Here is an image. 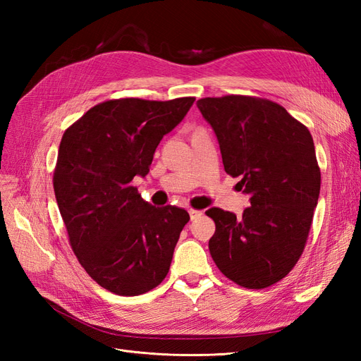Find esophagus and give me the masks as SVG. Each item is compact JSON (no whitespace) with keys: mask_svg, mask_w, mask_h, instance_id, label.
Masks as SVG:
<instances>
[{"mask_svg":"<svg viewBox=\"0 0 361 361\" xmlns=\"http://www.w3.org/2000/svg\"><path fill=\"white\" fill-rule=\"evenodd\" d=\"M190 212V218H191V221H194V220H197V218H200L202 216V211H195V209H190L188 211Z\"/></svg>","mask_w":361,"mask_h":361,"instance_id":"1","label":"esophagus"}]
</instances>
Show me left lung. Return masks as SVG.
<instances>
[{
    "label": "left lung",
    "instance_id": "1",
    "mask_svg": "<svg viewBox=\"0 0 361 361\" xmlns=\"http://www.w3.org/2000/svg\"><path fill=\"white\" fill-rule=\"evenodd\" d=\"M197 108L216 135L227 174L250 206L211 207V256L236 285L264 289L297 264L318 204L321 171L309 129L281 105L251 96L204 97Z\"/></svg>",
    "mask_w": 361,
    "mask_h": 361
}]
</instances>
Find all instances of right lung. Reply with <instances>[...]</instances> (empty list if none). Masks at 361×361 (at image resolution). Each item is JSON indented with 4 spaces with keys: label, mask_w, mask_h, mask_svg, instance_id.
<instances>
[{
    "label": "right lung",
    "mask_w": 361,
    "mask_h": 361,
    "mask_svg": "<svg viewBox=\"0 0 361 361\" xmlns=\"http://www.w3.org/2000/svg\"><path fill=\"white\" fill-rule=\"evenodd\" d=\"M195 97L106 101L63 134L54 192L80 264L97 285L125 297L166 279L188 212L155 207L130 185L149 173L162 137L176 128Z\"/></svg>",
    "instance_id": "right-lung-1"
}]
</instances>
